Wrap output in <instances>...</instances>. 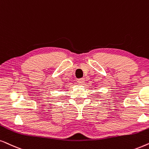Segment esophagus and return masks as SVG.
Returning a JSON list of instances; mask_svg holds the SVG:
<instances>
[{
  "mask_svg": "<svg viewBox=\"0 0 149 149\" xmlns=\"http://www.w3.org/2000/svg\"><path fill=\"white\" fill-rule=\"evenodd\" d=\"M84 84V80L83 78L79 79L78 80V84L80 85V86H83Z\"/></svg>",
  "mask_w": 149,
  "mask_h": 149,
  "instance_id": "34e87169",
  "label": "esophagus"
}]
</instances>
